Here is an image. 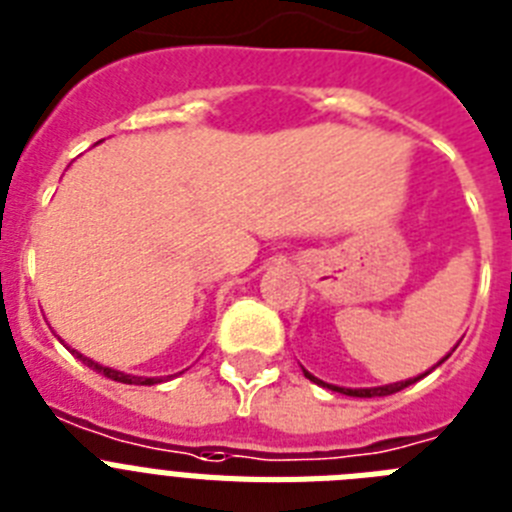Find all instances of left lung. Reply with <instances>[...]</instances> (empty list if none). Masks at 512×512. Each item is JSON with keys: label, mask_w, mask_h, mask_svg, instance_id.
Masks as SVG:
<instances>
[{"label": "left lung", "mask_w": 512, "mask_h": 512, "mask_svg": "<svg viewBox=\"0 0 512 512\" xmlns=\"http://www.w3.org/2000/svg\"><path fill=\"white\" fill-rule=\"evenodd\" d=\"M453 351H455V349H453ZM453 351H450V354H453ZM450 354H448V356H450ZM448 356H442V359L435 364V367H440V364L445 362ZM435 367H432V369H435ZM302 369H304V367H302ZM432 369H429V372H432ZM429 372H424V375H429ZM424 375L409 377V380H401V382H390V385H377V388H341V385H330V382H325V380H317V377L312 375V372H307V369H304V377H307V380L317 382V385H322V388L336 390V393L351 395V398H380V395H393V393H398V390L409 388V385H414V382H419Z\"/></svg>", "instance_id": "1"}]
</instances>
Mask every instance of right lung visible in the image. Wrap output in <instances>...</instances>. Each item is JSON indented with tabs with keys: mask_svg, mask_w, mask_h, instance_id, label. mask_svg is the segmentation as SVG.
Wrapping results in <instances>:
<instances>
[{
	"mask_svg": "<svg viewBox=\"0 0 512 512\" xmlns=\"http://www.w3.org/2000/svg\"><path fill=\"white\" fill-rule=\"evenodd\" d=\"M67 349H70V346H67ZM70 351L77 356V359H80V362L88 364L90 369H96L98 375L109 377V380L124 382V385H156V382H163L161 377H137V375H127V372H119V369L103 367V364L93 362V359H88V356H83V354H80V351H75V349H70Z\"/></svg>",
	"mask_w": 512,
	"mask_h": 512,
	"instance_id": "add662e5",
	"label": "right lung"
}]
</instances>
